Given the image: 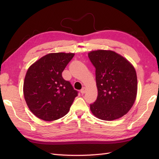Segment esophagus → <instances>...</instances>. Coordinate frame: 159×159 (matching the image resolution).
I'll list each match as a JSON object with an SVG mask.
<instances>
[{
    "mask_svg": "<svg viewBox=\"0 0 159 159\" xmlns=\"http://www.w3.org/2000/svg\"><path fill=\"white\" fill-rule=\"evenodd\" d=\"M85 92H86V89L85 88V87H83L81 90H80V93L83 94V93H85Z\"/></svg>",
    "mask_w": 159,
    "mask_h": 159,
    "instance_id": "esophagus-1",
    "label": "esophagus"
}]
</instances>
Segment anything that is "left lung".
Here are the masks:
<instances>
[{
  "instance_id": "obj_1",
  "label": "left lung",
  "mask_w": 159,
  "mask_h": 159,
  "mask_svg": "<svg viewBox=\"0 0 159 159\" xmlns=\"http://www.w3.org/2000/svg\"><path fill=\"white\" fill-rule=\"evenodd\" d=\"M96 68L98 97L90 109L96 117L111 121L126 114L137 93V78L133 65L119 54L98 50L88 53Z\"/></svg>"
}]
</instances>
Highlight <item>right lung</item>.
<instances>
[{"label": "right lung", "instance_id": "1", "mask_svg": "<svg viewBox=\"0 0 159 159\" xmlns=\"http://www.w3.org/2000/svg\"><path fill=\"white\" fill-rule=\"evenodd\" d=\"M74 53H50L30 66L23 92L30 111L39 119L53 121L65 116L78 96L62 72Z\"/></svg>", "mask_w": 159, "mask_h": 159}]
</instances>
